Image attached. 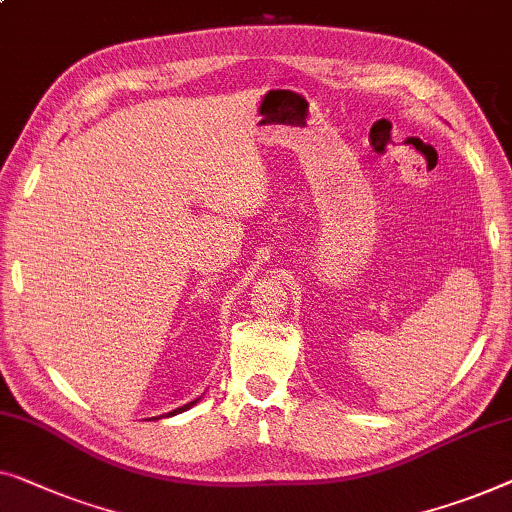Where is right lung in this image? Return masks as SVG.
<instances>
[{
  "label": "right lung",
  "mask_w": 512,
  "mask_h": 512,
  "mask_svg": "<svg viewBox=\"0 0 512 512\" xmlns=\"http://www.w3.org/2000/svg\"><path fill=\"white\" fill-rule=\"evenodd\" d=\"M198 399H201V397H198ZM198 399H194V402H189V404H184V406H180V409L170 411V413H168V416H177V413H182V411H187V409H191V406H194V404H198ZM168 416H166V418H168Z\"/></svg>",
  "instance_id": "add662e5"
}]
</instances>
